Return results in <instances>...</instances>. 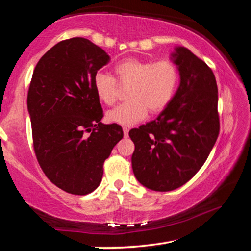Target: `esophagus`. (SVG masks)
<instances>
[{
  "label": "esophagus",
  "mask_w": 251,
  "mask_h": 251,
  "mask_svg": "<svg viewBox=\"0 0 251 251\" xmlns=\"http://www.w3.org/2000/svg\"><path fill=\"white\" fill-rule=\"evenodd\" d=\"M123 131H124V135L125 136H128L129 128H128V127H123Z\"/></svg>",
  "instance_id": "1"
}]
</instances>
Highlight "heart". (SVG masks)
Returning a JSON list of instances; mask_svg holds the SVG:
<instances>
[{"label":"heart","instance_id":"1","mask_svg":"<svg viewBox=\"0 0 251 251\" xmlns=\"http://www.w3.org/2000/svg\"><path fill=\"white\" fill-rule=\"evenodd\" d=\"M116 78L122 84H129L128 100L106 114L107 121L121 126L137 124L151 114L160 113L175 95L179 72L176 64L168 59L152 62L150 59L128 57L114 66ZM93 86L97 97L106 105L117 99L116 79L104 72H97L93 77Z\"/></svg>","mask_w":251,"mask_h":251}]
</instances>
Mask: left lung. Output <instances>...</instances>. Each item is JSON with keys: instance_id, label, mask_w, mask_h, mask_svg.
I'll use <instances>...</instances> for the list:
<instances>
[{"instance_id": "1", "label": "left lung", "mask_w": 251, "mask_h": 251, "mask_svg": "<svg viewBox=\"0 0 251 251\" xmlns=\"http://www.w3.org/2000/svg\"><path fill=\"white\" fill-rule=\"evenodd\" d=\"M179 86L156 120L129 130L134 175L155 192L186 184L205 163L217 141L218 88L207 64L184 46L171 54Z\"/></svg>"}]
</instances>
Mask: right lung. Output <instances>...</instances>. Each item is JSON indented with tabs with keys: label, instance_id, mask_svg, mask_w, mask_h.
<instances>
[{
	"label": "right lung",
	"instance_id": "right-lung-1",
	"mask_svg": "<svg viewBox=\"0 0 251 251\" xmlns=\"http://www.w3.org/2000/svg\"><path fill=\"white\" fill-rule=\"evenodd\" d=\"M108 54L84 37L54 45L35 66L27 94L33 145L46 177L66 193L87 195L103 177V165L123 138L120 125L100 122L93 86Z\"/></svg>",
	"mask_w": 251,
	"mask_h": 251
}]
</instances>
